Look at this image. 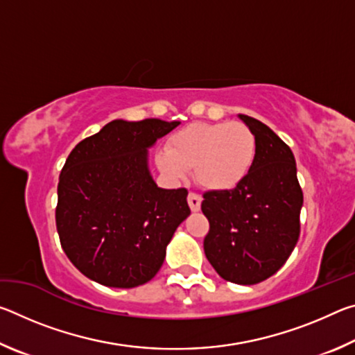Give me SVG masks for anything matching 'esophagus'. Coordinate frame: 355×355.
Returning a JSON list of instances; mask_svg holds the SVG:
<instances>
[{
    "label": "esophagus",
    "mask_w": 355,
    "mask_h": 355,
    "mask_svg": "<svg viewBox=\"0 0 355 355\" xmlns=\"http://www.w3.org/2000/svg\"><path fill=\"white\" fill-rule=\"evenodd\" d=\"M188 203H189V208L192 209V211H199L200 203H202V197L199 194H194V192H189Z\"/></svg>",
    "instance_id": "esophagus-1"
}]
</instances>
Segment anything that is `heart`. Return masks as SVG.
I'll use <instances>...</instances> for the list:
<instances>
[{"instance_id": "b5f03b06", "label": "heart", "mask_w": 355, "mask_h": 355, "mask_svg": "<svg viewBox=\"0 0 355 355\" xmlns=\"http://www.w3.org/2000/svg\"><path fill=\"white\" fill-rule=\"evenodd\" d=\"M257 137L243 122H197L177 131L169 148L159 150L156 163L173 182L194 169L196 182L209 191H230L254 166Z\"/></svg>"}]
</instances>
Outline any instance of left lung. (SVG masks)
Listing matches in <instances>:
<instances>
[{
  "label": "left lung",
  "instance_id": "1",
  "mask_svg": "<svg viewBox=\"0 0 355 355\" xmlns=\"http://www.w3.org/2000/svg\"><path fill=\"white\" fill-rule=\"evenodd\" d=\"M239 119L257 137L255 161L236 188L203 194L202 211L209 222L203 249L222 279L255 285L291 255L304 194L291 148L260 120L244 114Z\"/></svg>",
  "mask_w": 355,
  "mask_h": 355
}]
</instances>
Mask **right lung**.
I'll return each mask as SVG.
<instances>
[{
  "instance_id": "1",
  "label": "right lung",
  "mask_w": 355,
  "mask_h": 355,
  "mask_svg": "<svg viewBox=\"0 0 355 355\" xmlns=\"http://www.w3.org/2000/svg\"><path fill=\"white\" fill-rule=\"evenodd\" d=\"M180 122L112 120L71 150L59 175L61 245L97 284L135 288L163 266L177 227L191 214L188 191L163 189L148 171V148Z\"/></svg>"
}]
</instances>
